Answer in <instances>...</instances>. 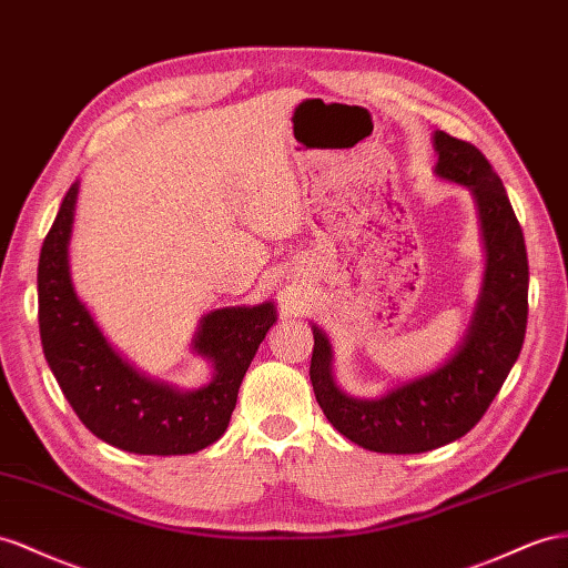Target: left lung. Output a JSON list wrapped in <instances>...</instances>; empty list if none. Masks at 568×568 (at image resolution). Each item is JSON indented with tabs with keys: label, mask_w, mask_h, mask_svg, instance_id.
Returning a JSON list of instances; mask_svg holds the SVG:
<instances>
[{
	"label": "left lung",
	"mask_w": 568,
	"mask_h": 568,
	"mask_svg": "<svg viewBox=\"0 0 568 568\" xmlns=\"http://www.w3.org/2000/svg\"><path fill=\"white\" fill-rule=\"evenodd\" d=\"M434 172L468 186L487 252L483 290L456 353L442 367L386 390L353 398L333 379L326 333L312 326L310 379L328 423L376 454H423L468 434L489 408L520 355L528 324V254L518 217L499 174L473 143L434 134Z\"/></svg>",
	"instance_id": "obj_1"
}]
</instances>
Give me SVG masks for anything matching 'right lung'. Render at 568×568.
<instances>
[{
	"instance_id": "right-lung-1",
	"label": "right lung",
	"mask_w": 568,
	"mask_h": 568,
	"mask_svg": "<svg viewBox=\"0 0 568 568\" xmlns=\"http://www.w3.org/2000/svg\"><path fill=\"white\" fill-rule=\"evenodd\" d=\"M79 182L71 184L40 250L38 324L42 353L64 398L98 439L141 456H184L227 429L237 390L268 328L275 304L223 307L201 318L192 347L213 365V379L180 390L141 374L114 351L77 297L69 237Z\"/></svg>"
}]
</instances>
